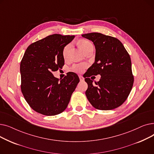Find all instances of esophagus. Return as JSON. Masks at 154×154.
<instances>
[{
    "mask_svg": "<svg viewBox=\"0 0 154 154\" xmlns=\"http://www.w3.org/2000/svg\"><path fill=\"white\" fill-rule=\"evenodd\" d=\"M79 79H80V81H84V77H83L82 75H79Z\"/></svg>",
    "mask_w": 154,
    "mask_h": 154,
    "instance_id": "34e87169",
    "label": "esophagus"
}]
</instances>
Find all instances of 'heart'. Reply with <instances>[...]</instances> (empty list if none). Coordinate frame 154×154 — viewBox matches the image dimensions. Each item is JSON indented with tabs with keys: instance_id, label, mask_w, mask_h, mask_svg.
Wrapping results in <instances>:
<instances>
[{
	"instance_id": "1",
	"label": "heart",
	"mask_w": 154,
	"mask_h": 154,
	"mask_svg": "<svg viewBox=\"0 0 154 154\" xmlns=\"http://www.w3.org/2000/svg\"><path fill=\"white\" fill-rule=\"evenodd\" d=\"M79 46V47L81 48L82 51L83 52H84L87 48H88L89 47L93 46L92 43L91 42L88 41L87 40L85 39H82V40H80L79 42H78ZM70 44L67 45L66 46H65V47L63 48V56L64 58H66V57L67 55V52L69 49L70 48ZM87 65L85 63H77V64H75L71 68L72 70L74 71L75 72L77 73H82L84 71L85 69L87 67Z\"/></svg>"
}]
</instances>
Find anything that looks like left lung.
Segmentation results:
<instances>
[{"mask_svg": "<svg viewBox=\"0 0 154 154\" xmlns=\"http://www.w3.org/2000/svg\"><path fill=\"white\" fill-rule=\"evenodd\" d=\"M91 40L95 48V62L86 72L85 81L87 99L97 109L112 110L120 106L127 99L134 84L130 55L119 40L93 32L82 35ZM101 75L96 85L89 77Z\"/></svg>", "mask_w": 154, "mask_h": 154, "instance_id": "1", "label": "left lung"}]
</instances>
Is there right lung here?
<instances>
[{
    "label": "right lung",
    "instance_id": "add662e5",
    "mask_svg": "<svg viewBox=\"0 0 154 154\" xmlns=\"http://www.w3.org/2000/svg\"><path fill=\"white\" fill-rule=\"evenodd\" d=\"M74 35L53 34L31 44L20 62L21 91L30 107L44 116L60 114L66 110L79 82L74 72L59 80L52 72L64 65L63 50Z\"/></svg>",
    "mask_w": 154,
    "mask_h": 154
}]
</instances>
